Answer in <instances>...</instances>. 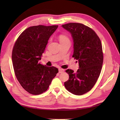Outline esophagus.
Masks as SVG:
<instances>
[{
  "label": "esophagus",
  "instance_id": "esophagus-1",
  "mask_svg": "<svg viewBox=\"0 0 120 120\" xmlns=\"http://www.w3.org/2000/svg\"><path fill=\"white\" fill-rule=\"evenodd\" d=\"M64 71V70L63 69H59V72L60 73V74H61V73H63Z\"/></svg>",
  "mask_w": 120,
  "mask_h": 120
}]
</instances>
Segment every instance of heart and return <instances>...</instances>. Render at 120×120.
Returning a JSON list of instances; mask_svg holds the SVG:
<instances>
[{
	"label": "heart",
	"instance_id": "b5f03b06",
	"mask_svg": "<svg viewBox=\"0 0 120 120\" xmlns=\"http://www.w3.org/2000/svg\"><path fill=\"white\" fill-rule=\"evenodd\" d=\"M59 40L60 41H69V38L66 35H60L59 36Z\"/></svg>",
	"mask_w": 120,
	"mask_h": 120
}]
</instances>
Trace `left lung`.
<instances>
[{
    "label": "left lung",
    "mask_w": 120,
    "mask_h": 120,
    "mask_svg": "<svg viewBox=\"0 0 120 120\" xmlns=\"http://www.w3.org/2000/svg\"><path fill=\"white\" fill-rule=\"evenodd\" d=\"M62 26L71 34L72 57L78 60L79 66L76 72L71 69L66 70L69 78L64 85L72 94L82 95L92 89L101 74L103 62L102 45L94 31L84 24L70 23Z\"/></svg>",
    "instance_id": "left-lung-1"
}]
</instances>
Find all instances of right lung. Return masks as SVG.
Segmentation results:
<instances>
[{
    "instance_id": "obj_1",
    "label": "right lung",
    "mask_w": 120,
    "mask_h": 120,
    "mask_svg": "<svg viewBox=\"0 0 120 120\" xmlns=\"http://www.w3.org/2000/svg\"><path fill=\"white\" fill-rule=\"evenodd\" d=\"M58 25L30 27L18 38L12 51L15 76L22 87L30 94L39 95L48 89L58 72L54 67L39 62L48 40Z\"/></svg>"
}]
</instances>
